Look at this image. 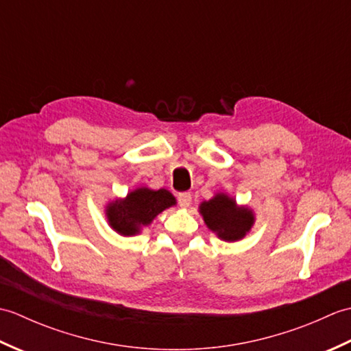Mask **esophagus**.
<instances>
[{
    "label": "esophagus",
    "instance_id": "obj_1",
    "mask_svg": "<svg viewBox=\"0 0 351 351\" xmlns=\"http://www.w3.org/2000/svg\"><path fill=\"white\" fill-rule=\"evenodd\" d=\"M178 202H180L181 208H189L191 204V193H180L178 195Z\"/></svg>",
    "mask_w": 351,
    "mask_h": 351
}]
</instances>
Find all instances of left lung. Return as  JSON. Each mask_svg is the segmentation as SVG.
Returning a JSON list of instances; mask_svg holds the SVG:
<instances>
[{
  "mask_svg": "<svg viewBox=\"0 0 351 351\" xmlns=\"http://www.w3.org/2000/svg\"><path fill=\"white\" fill-rule=\"evenodd\" d=\"M205 225L223 241H238L245 237L255 223V215L247 206H238L232 197L219 193L200 204Z\"/></svg>",
  "mask_w": 351,
  "mask_h": 351,
  "instance_id": "8db88e82",
  "label": "left lung"
}]
</instances>
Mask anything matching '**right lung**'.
<instances>
[{
  "mask_svg": "<svg viewBox=\"0 0 351 351\" xmlns=\"http://www.w3.org/2000/svg\"><path fill=\"white\" fill-rule=\"evenodd\" d=\"M173 205H176V199L170 191L141 187L128 193L125 199L110 202L106 208V215L108 225L117 234L131 237L140 234V230L151 225L156 215Z\"/></svg>",
  "mask_w": 351,
  "mask_h": 351,
  "instance_id": "1",
  "label": "right lung"
}]
</instances>
